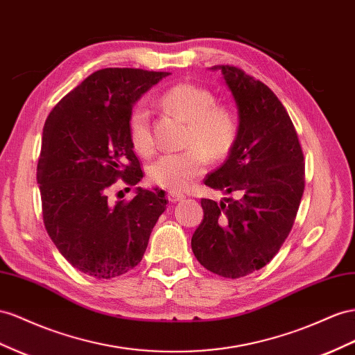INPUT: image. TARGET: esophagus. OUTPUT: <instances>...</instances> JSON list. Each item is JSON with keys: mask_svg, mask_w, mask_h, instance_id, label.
Listing matches in <instances>:
<instances>
[{"mask_svg": "<svg viewBox=\"0 0 355 355\" xmlns=\"http://www.w3.org/2000/svg\"><path fill=\"white\" fill-rule=\"evenodd\" d=\"M167 198L171 201V203H176V201L184 200L185 196L180 194V193H176V191H170V193L167 194Z\"/></svg>", "mask_w": 355, "mask_h": 355, "instance_id": "1", "label": "esophagus"}]
</instances>
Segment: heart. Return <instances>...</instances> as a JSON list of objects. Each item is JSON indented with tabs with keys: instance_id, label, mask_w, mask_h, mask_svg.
<instances>
[{
	"instance_id": "1",
	"label": "heart",
	"mask_w": 355,
	"mask_h": 355,
	"mask_svg": "<svg viewBox=\"0 0 355 355\" xmlns=\"http://www.w3.org/2000/svg\"><path fill=\"white\" fill-rule=\"evenodd\" d=\"M161 104L188 123L184 146L189 149L152 161L148 178L158 187L180 191L203 173L206 155L221 159L232 152L239 136V121L230 107L216 106L212 92L193 83L171 86L161 95ZM128 132L134 150L140 155L154 150L150 112L145 104L131 110Z\"/></svg>"
}]
</instances>
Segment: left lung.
Here are the masks:
<instances>
[{
	"mask_svg": "<svg viewBox=\"0 0 355 355\" xmlns=\"http://www.w3.org/2000/svg\"><path fill=\"white\" fill-rule=\"evenodd\" d=\"M210 70L221 71L233 95L239 136L205 185L239 198H201L205 216L191 248L207 270L237 279L270 263L291 232L304 189V162L288 113L269 86L237 67Z\"/></svg>",
	"mask_w": 355,
	"mask_h": 355,
	"instance_id": "obj_1",
	"label": "left lung"
}]
</instances>
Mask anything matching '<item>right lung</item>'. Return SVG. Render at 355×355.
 <instances>
[{
	"label": "right lung",
	"mask_w": 355,
	"mask_h": 355,
	"mask_svg": "<svg viewBox=\"0 0 355 355\" xmlns=\"http://www.w3.org/2000/svg\"><path fill=\"white\" fill-rule=\"evenodd\" d=\"M166 71L104 69L56 104L43 128L37 164L43 221L58 251L76 269L110 279L134 269L152 228L166 210V193L136 188L130 201H110L109 188L143 178L128 132L132 106L167 78Z\"/></svg>",
	"instance_id": "obj_1"
}]
</instances>
